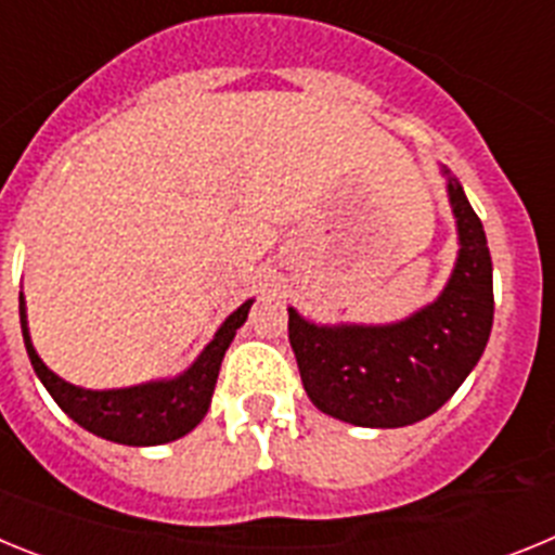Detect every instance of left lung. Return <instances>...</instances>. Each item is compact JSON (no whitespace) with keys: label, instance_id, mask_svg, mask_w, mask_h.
<instances>
[{"label":"left lung","instance_id":"1","mask_svg":"<svg viewBox=\"0 0 555 555\" xmlns=\"http://www.w3.org/2000/svg\"><path fill=\"white\" fill-rule=\"evenodd\" d=\"M448 197L459 258L430 306L391 325H313L288 308V341L311 403L358 428H403L442 409L483 356L494 320L492 255L459 180Z\"/></svg>","mask_w":555,"mask_h":555}]
</instances>
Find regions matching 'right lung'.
<instances>
[{"label":"right lung","mask_w":555,"mask_h":555,"mask_svg":"<svg viewBox=\"0 0 555 555\" xmlns=\"http://www.w3.org/2000/svg\"><path fill=\"white\" fill-rule=\"evenodd\" d=\"M249 306H253V300L230 313L214 341L199 352L197 361L183 375L127 386V389L94 391L68 384L43 364L41 356L33 347V338H29L24 294H18V317H22V336L29 364L41 377V384L47 386L52 400L88 434L102 436L107 442L130 444V448L175 442L203 423V416L208 414L210 397H214V386H217L224 350L233 341L235 331L247 322Z\"/></svg>","instance_id":"add662e5"}]
</instances>
